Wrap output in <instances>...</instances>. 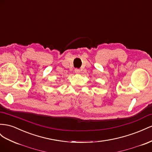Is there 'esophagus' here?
<instances>
[{"mask_svg":"<svg viewBox=\"0 0 152 152\" xmlns=\"http://www.w3.org/2000/svg\"><path fill=\"white\" fill-rule=\"evenodd\" d=\"M75 73H80V69H78V68H75Z\"/></svg>","mask_w":152,"mask_h":152,"instance_id":"esophagus-1","label":"esophagus"}]
</instances>
